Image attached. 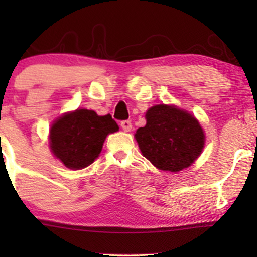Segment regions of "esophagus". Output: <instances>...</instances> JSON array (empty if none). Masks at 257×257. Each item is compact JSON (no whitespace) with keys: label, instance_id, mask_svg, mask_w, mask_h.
Returning <instances> with one entry per match:
<instances>
[{"label":"esophagus","instance_id":"obj_1","mask_svg":"<svg viewBox=\"0 0 257 257\" xmlns=\"http://www.w3.org/2000/svg\"><path fill=\"white\" fill-rule=\"evenodd\" d=\"M120 126H122V129L124 132H131L132 131V122L131 120H122L120 122Z\"/></svg>","mask_w":257,"mask_h":257}]
</instances>
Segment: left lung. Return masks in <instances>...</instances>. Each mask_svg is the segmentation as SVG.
<instances>
[{
    "label": "left lung",
    "instance_id": "1",
    "mask_svg": "<svg viewBox=\"0 0 257 257\" xmlns=\"http://www.w3.org/2000/svg\"><path fill=\"white\" fill-rule=\"evenodd\" d=\"M135 139L153 166L176 173L198 158L205 137L192 114L175 106L156 105L146 112V125L138 129Z\"/></svg>",
    "mask_w": 257,
    "mask_h": 257
}]
</instances>
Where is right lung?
I'll return each instance as SVG.
<instances>
[{
    "instance_id": "add662e5",
    "label": "right lung",
    "mask_w": 257,
    "mask_h": 257,
    "mask_svg": "<svg viewBox=\"0 0 257 257\" xmlns=\"http://www.w3.org/2000/svg\"><path fill=\"white\" fill-rule=\"evenodd\" d=\"M118 131L110 114L98 116L91 110H76L57 119L51 128L53 153L70 169H82L101 152L107 134Z\"/></svg>"
}]
</instances>
